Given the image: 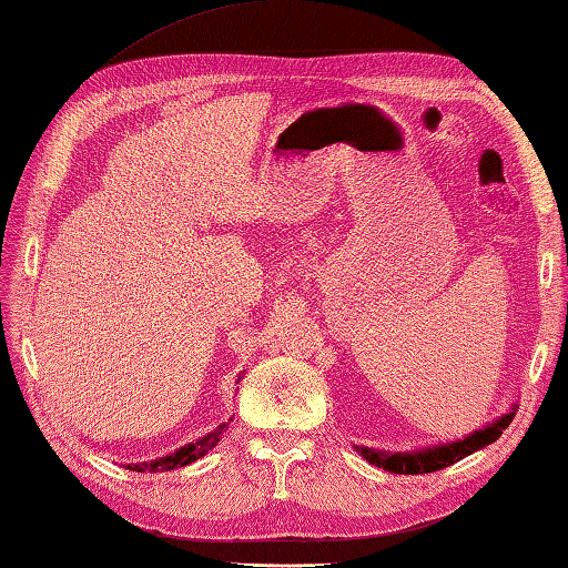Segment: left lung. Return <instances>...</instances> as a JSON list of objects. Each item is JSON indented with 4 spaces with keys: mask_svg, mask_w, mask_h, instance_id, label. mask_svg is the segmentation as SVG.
<instances>
[{
    "mask_svg": "<svg viewBox=\"0 0 568 568\" xmlns=\"http://www.w3.org/2000/svg\"><path fill=\"white\" fill-rule=\"evenodd\" d=\"M513 417H515V413H508L505 417H500L498 422H493L490 427L468 434V437L462 439V442L434 446V449H425V452H417V454H383V452L366 449V446H356V452L364 456L368 464H376L378 468L393 470V474H409V476H413V474H432V470H439V468H446V466H452L456 462H462L464 456L484 449V446L496 442L503 434V429H508Z\"/></svg>",
    "mask_w": 568,
    "mask_h": 568,
    "instance_id": "1",
    "label": "left lung"
}]
</instances>
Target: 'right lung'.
<instances>
[{"instance_id": "1", "label": "right lung", "mask_w": 568, "mask_h": 568, "mask_svg": "<svg viewBox=\"0 0 568 568\" xmlns=\"http://www.w3.org/2000/svg\"><path fill=\"white\" fill-rule=\"evenodd\" d=\"M226 427H229V425H222L216 432L207 434V437H202L200 442H192V444L183 446V449H178L175 454L159 458V462H151V464H129V468H131V470H141V474H146V470H149V474H155V470L183 468V466H187V464H192V462H197V458L207 454V452L212 449V446L220 444V439H222V434H224Z\"/></svg>"}]
</instances>
